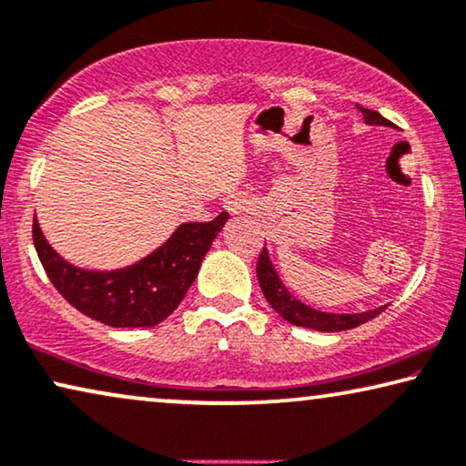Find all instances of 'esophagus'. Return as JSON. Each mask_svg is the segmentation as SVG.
Segmentation results:
<instances>
[{"mask_svg":"<svg viewBox=\"0 0 466 466\" xmlns=\"http://www.w3.org/2000/svg\"><path fill=\"white\" fill-rule=\"evenodd\" d=\"M251 207H253V200H251V196H247V194L236 192V194H230L224 198V208L232 215L251 211Z\"/></svg>","mask_w":466,"mask_h":466,"instance_id":"34e87169","label":"esophagus"}]
</instances>
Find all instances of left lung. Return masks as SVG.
Listing matches in <instances>:
<instances>
[{
    "instance_id": "obj_1",
    "label": "left lung",
    "mask_w": 466,
    "mask_h": 466,
    "mask_svg": "<svg viewBox=\"0 0 466 466\" xmlns=\"http://www.w3.org/2000/svg\"><path fill=\"white\" fill-rule=\"evenodd\" d=\"M359 109H361L365 124H370V127H392V122L386 120L384 116H380L378 111L367 109V107H359ZM258 280H259L261 291H264V296L268 299V304H270L274 310L287 320V323L298 325V327H308V329H317V331L355 329V327L367 323V320L376 319L378 314L386 308V306H380L365 312L336 314V312H323V310H317V308L306 306L304 301L293 298V293H289V289L283 285V280L279 279L266 247L261 248L259 259H258Z\"/></svg>"
}]
</instances>
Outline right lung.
<instances>
[{
    "label": "right lung",
    "instance_id": "add662e5",
    "mask_svg": "<svg viewBox=\"0 0 466 466\" xmlns=\"http://www.w3.org/2000/svg\"><path fill=\"white\" fill-rule=\"evenodd\" d=\"M228 221L181 224L165 245L120 270H86L63 259L34 219V245L50 283L86 317L109 327H154L186 298L215 236Z\"/></svg>",
    "mask_w": 466,
    "mask_h": 466
}]
</instances>
